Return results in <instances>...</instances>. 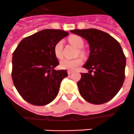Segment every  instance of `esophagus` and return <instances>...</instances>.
Returning <instances> with one entry per match:
<instances>
[{"mask_svg":"<svg viewBox=\"0 0 134 134\" xmlns=\"http://www.w3.org/2000/svg\"><path fill=\"white\" fill-rule=\"evenodd\" d=\"M72 73V71H71V70H68V71H67V74H68V75H71Z\"/></svg>","mask_w":134,"mask_h":134,"instance_id":"esophagus-1","label":"esophagus"}]
</instances>
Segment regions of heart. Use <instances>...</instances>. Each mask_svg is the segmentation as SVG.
Masks as SVG:
<instances>
[{"label":"heart","mask_w":134,"mask_h":134,"mask_svg":"<svg viewBox=\"0 0 134 134\" xmlns=\"http://www.w3.org/2000/svg\"><path fill=\"white\" fill-rule=\"evenodd\" d=\"M69 41L72 44H73L77 48H82L84 46V41L82 37L77 35H74L70 37ZM63 41L59 40L56 43L54 47V52L55 56L57 58H62L63 56ZM80 53L82 54V51H80ZM82 63V59L80 58L77 59H62L59 63V67L62 70H74L77 68L78 66L81 65Z\"/></svg>","instance_id":"1"}]
</instances>
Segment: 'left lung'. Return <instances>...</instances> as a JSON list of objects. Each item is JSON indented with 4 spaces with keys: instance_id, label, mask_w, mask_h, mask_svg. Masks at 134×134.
Wrapping results in <instances>:
<instances>
[{
    "instance_id": "1",
    "label": "left lung",
    "mask_w": 134,
    "mask_h": 134,
    "mask_svg": "<svg viewBox=\"0 0 134 134\" xmlns=\"http://www.w3.org/2000/svg\"><path fill=\"white\" fill-rule=\"evenodd\" d=\"M70 32L85 38L90 44V56L83 66L89 73H81L82 78L77 82L80 94L91 104L107 102L116 96L124 81L126 57L122 48L116 40L99 30Z\"/></svg>"
}]
</instances>
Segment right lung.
Returning <instances> with one entry per match:
<instances>
[{"label":"right lung","instance_id":"right-lung-1","mask_svg":"<svg viewBox=\"0 0 134 134\" xmlns=\"http://www.w3.org/2000/svg\"><path fill=\"white\" fill-rule=\"evenodd\" d=\"M69 33L62 30H42L22 40L13 54L12 79L22 97L36 106L48 104L56 98L66 70L59 64L54 47Z\"/></svg>","mask_w":134,"mask_h":134}]
</instances>
